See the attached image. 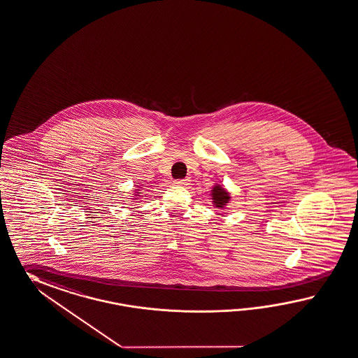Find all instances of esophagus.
Instances as JSON below:
<instances>
[{"label":"esophagus","instance_id":"34e87169","mask_svg":"<svg viewBox=\"0 0 358 358\" xmlns=\"http://www.w3.org/2000/svg\"><path fill=\"white\" fill-rule=\"evenodd\" d=\"M175 185H178V186H186V185H190V178H183V180H176L173 181Z\"/></svg>","mask_w":358,"mask_h":358}]
</instances>
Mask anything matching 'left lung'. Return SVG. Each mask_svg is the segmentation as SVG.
<instances>
[{"label":"left lung","instance_id":"8db88e82","mask_svg":"<svg viewBox=\"0 0 358 358\" xmlns=\"http://www.w3.org/2000/svg\"><path fill=\"white\" fill-rule=\"evenodd\" d=\"M210 199H212L213 207H216L218 210H227V204L231 201V195L224 187V185L215 183L210 190Z\"/></svg>","mask_w":358,"mask_h":358}]
</instances>
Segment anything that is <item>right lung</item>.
Listing matches in <instances>:
<instances>
[{
    "instance_id": "right-lung-1",
    "label": "right lung",
    "mask_w": 358,
    "mask_h": 358,
    "mask_svg": "<svg viewBox=\"0 0 358 358\" xmlns=\"http://www.w3.org/2000/svg\"><path fill=\"white\" fill-rule=\"evenodd\" d=\"M142 187H143V185H137L136 186V189L133 190V201H138V198L141 196V192H142Z\"/></svg>"
}]
</instances>
